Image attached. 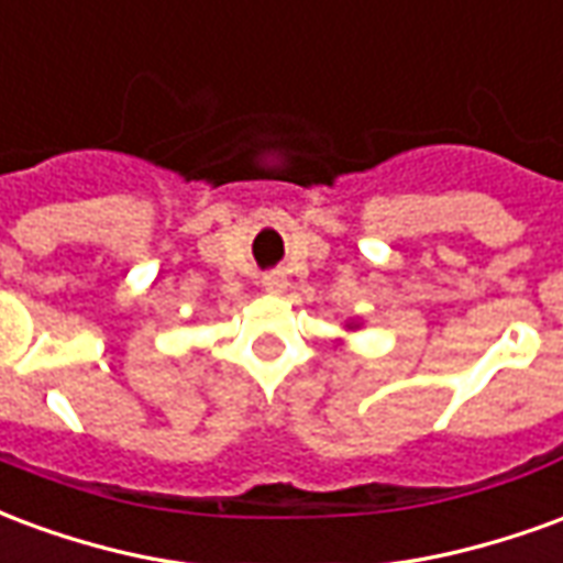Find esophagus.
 <instances>
[{"instance_id": "1", "label": "esophagus", "mask_w": 563, "mask_h": 563, "mask_svg": "<svg viewBox=\"0 0 563 563\" xmlns=\"http://www.w3.org/2000/svg\"><path fill=\"white\" fill-rule=\"evenodd\" d=\"M262 286H265L268 292H283L286 274H283V271H268V274H262Z\"/></svg>"}]
</instances>
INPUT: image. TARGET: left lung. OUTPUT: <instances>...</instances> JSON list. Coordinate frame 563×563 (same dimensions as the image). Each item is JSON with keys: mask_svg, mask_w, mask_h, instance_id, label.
Returning a JSON list of instances; mask_svg holds the SVG:
<instances>
[{"mask_svg": "<svg viewBox=\"0 0 563 563\" xmlns=\"http://www.w3.org/2000/svg\"><path fill=\"white\" fill-rule=\"evenodd\" d=\"M358 329V322H346V331ZM338 346H343V341H338Z\"/></svg>", "mask_w": 563, "mask_h": 563, "instance_id": "1", "label": "left lung"}]
</instances>
